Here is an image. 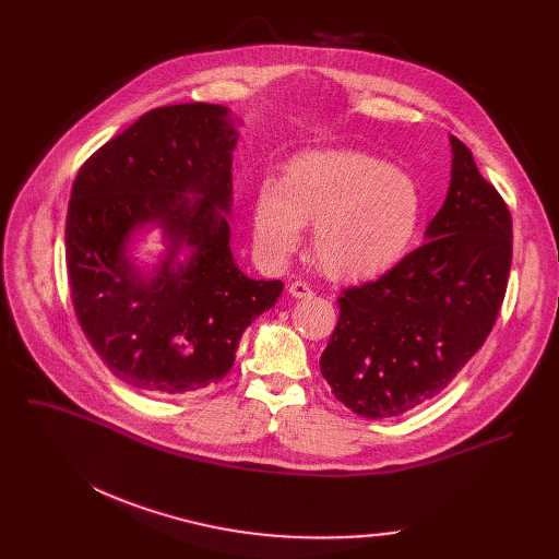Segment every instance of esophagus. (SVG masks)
I'll return each mask as SVG.
<instances>
[{
	"instance_id": "34e87169",
	"label": "esophagus",
	"mask_w": 559,
	"mask_h": 559,
	"mask_svg": "<svg viewBox=\"0 0 559 559\" xmlns=\"http://www.w3.org/2000/svg\"><path fill=\"white\" fill-rule=\"evenodd\" d=\"M287 292H289V297H295V299H308V297H312V287H310L308 283H301V281L289 283V285H287Z\"/></svg>"
}]
</instances>
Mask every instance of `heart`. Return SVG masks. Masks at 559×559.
Masks as SVG:
<instances>
[{
	"label": "heart",
	"instance_id": "obj_1",
	"mask_svg": "<svg viewBox=\"0 0 559 559\" xmlns=\"http://www.w3.org/2000/svg\"><path fill=\"white\" fill-rule=\"evenodd\" d=\"M421 194L407 174L356 150H312L292 158L281 183L260 186L253 235L283 262L312 224V251L331 278L365 281L392 270L413 245Z\"/></svg>",
	"mask_w": 559,
	"mask_h": 559
}]
</instances>
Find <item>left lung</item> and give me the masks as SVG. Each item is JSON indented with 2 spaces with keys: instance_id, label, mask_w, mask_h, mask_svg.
<instances>
[{
  "instance_id": "1",
  "label": "left lung",
  "mask_w": 559,
  "mask_h": 559,
  "mask_svg": "<svg viewBox=\"0 0 559 559\" xmlns=\"http://www.w3.org/2000/svg\"><path fill=\"white\" fill-rule=\"evenodd\" d=\"M451 142V183L424 245L337 299L319 367L365 419L409 413L442 392L487 340L512 264V217L468 146Z\"/></svg>"
}]
</instances>
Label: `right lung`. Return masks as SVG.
Returning a JSON list of instances; mask_svg holds the SVG:
<instances>
[{"label": "right lung", "mask_w": 559, "mask_h": 559, "mask_svg": "<svg viewBox=\"0 0 559 559\" xmlns=\"http://www.w3.org/2000/svg\"><path fill=\"white\" fill-rule=\"evenodd\" d=\"M242 124L217 104L144 112L79 169L66 255L79 324L127 385L188 394L228 373L281 281L247 276L230 251L233 152ZM158 231L144 263L136 245Z\"/></svg>", "instance_id": "1"}]
</instances>
